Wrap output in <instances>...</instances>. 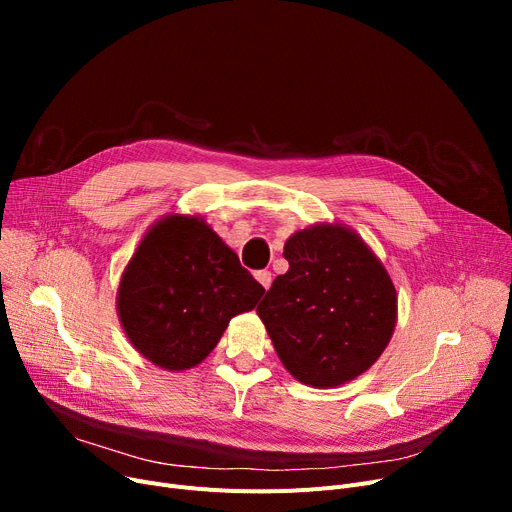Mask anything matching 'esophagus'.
Wrapping results in <instances>:
<instances>
[{
	"mask_svg": "<svg viewBox=\"0 0 512 512\" xmlns=\"http://www.w3.org/2000/svg\"><path fill=\"white\" fill-rule=\"evenodd\" d=\"M255 278H257V282L267 290L272 286V272H267V270H261V272H257L255 274Z\"/></svg>",
	"mask_w": 512,
	"mask_h": 512,
	"instance_id": "obj_1",
	"label": "esophagus"
}]
</instances>
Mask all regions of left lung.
<instances>
[{"instance_id":"1","label":"left lung","mask_w":512,"mask_h":512,"mask_svg":"<svg viewBox=\"0 0 512 512\" xmlns=\"http://www.w3.org/2000/svg\"><path fill=\"white\" fill-rule=\"evenodd\" d=\"M288 272L257 307L284 369L311 388L359 378L394 334L398 294L367 242L338 222L294 232Z\"/></svg>"}]
</instances>
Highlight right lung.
<instances>
[{
    "label": "right lung",
    "mask_w": 512,
    "mask_h": 512,
    "mask_svg": "<svg viewBox=\"0 0 512 512\" xmlns=\"http://www.w3.org/2000/svg\"><path fill=\"white\" fill-rule=\"evenodd\" d=\"M263 292L201 215L168 213L126 263L116 309L134 351L184 371L203 363L230 319L255 309Z\"/></svg>",
    "instance_id": "right-lung-1"
}]
</instances>
